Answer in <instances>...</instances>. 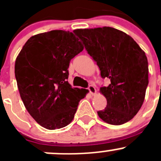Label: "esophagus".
<instances>
[{
    "instance_id": "1",
    "label": "esophagus",
    "mask_w": 161,
    "mask_h": 161,
    "mask_svg": "<svg viewBox=\"0 0 161 161\" xmlns=\"http://www.w3.org/2000/svg\"><path fill=\"white\" fill-rule=\"evenodd\" d=\"M88 89L92 95H96V94H97V90H96V88L93 86H90Z\"/></svg>"
}]
</instances>
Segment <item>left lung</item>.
Wrapping results in <instances>:
<instances>
[{
  "instance_id": "left-lung-1",
  "label": "left lung",
  "mask_w": 161,
  "mask_h": 161,
  "mask_svg": "<svg viewBox=\"0 0 161 161\" xmlns=\"http://www.w3.org/2000/svg\"><path fill=\"white\" fill-rule=\"evenodd\" d=\"M74 32L97 61L101 77L111 79L108 86L100 89L107 107L97 111L98 116L114 125L128 122L145 100L149 83L145 52L130 36L112 27L78 29Z\"/></svg>"
}]
</instances>
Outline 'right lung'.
I'll list each match as a JSON object with an SVG mask.
<instances>
[{
  "label": "right lung",
  "instance_id": "add662e5",
  "mask_svg": "<svg viewBox=\"0 0 161 161\" xmlns=\"http://www.w3.org/2000/svg\"><path fill=\"white\" fill-rule=\"evenodd\" d=\"M83 49L73 32L52 30L31 36L16 58L19 94L42 127L54 130L70 124L79 101L89 92L72 88L67 81L71 59Z\"/></svg>",
  "mask_w": 161,
  "mask_h": 161
}]
</instances>
